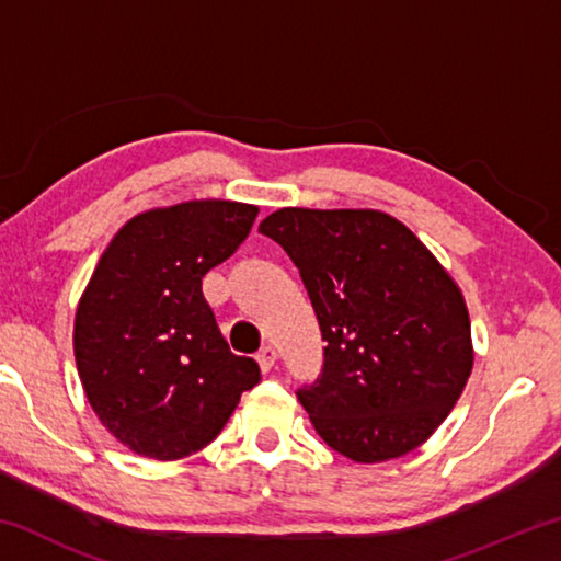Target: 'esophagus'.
Here are the masks:
<instances>
[{
    "label": "esophagus",
    "instance_id": "1",
    "mask_svg": "<svg viewBox=\"0 0 561 561\" xmlns=\"http://www.w3.org/2000/svg\"><path fill=\"white\" fill-rule=\"evenodd\" d=\"M257 364H260V368H262L264 374L272 371V366L277 364V351H274L272 346H264L260 354H257Z\"/></svg>",
    "mask_w": 561,
    "mask_h": 561
}]
</instances>
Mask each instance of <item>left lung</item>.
I'll return each instance as SVG.
<instances>
[{"instance_id": "8db88e82", "label": "left lung", "mask_w": 561, "mask_h": 561, "mask_svg": "<svg viewBox=\"0 0 561 561\" xmlns=\"http://www.w3.org/2000/svg\"><path fill=\"white\" fill-rule=\"evenodd\" d=\"M260 232L297 264L327 341L321 376L297 391L321 440L364 465L423 445L474 360L448 270L381 210L282 207Z\"/></svg>"}]
</instances>
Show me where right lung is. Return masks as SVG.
Wrapping results in <instances>:
<instances>
[{"mask_svg": "<svg viewBox=\"0 0 561 561\" xmlns=\"http://www.w3.org/2000/svg\"><path fill=\"white\" fill-rule=\"evenodd\" d=\"M260 207L190 201L140 213L93 270L73 319V356L93 413L153 460L213 443L240 396L260 383L234 356L203 297V277L234 254Z\"/></svg>", "mask_w": 561, "mask_h": 561, "instance_id": "add662e5", "label": "right lung"}]
</instances>
